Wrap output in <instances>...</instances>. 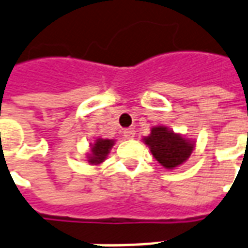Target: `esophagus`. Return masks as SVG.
Here are the masks:
<instances>
[{
  "label": "esophagus",
  "mask_w": 248,
  "mask_h": 248,
  "mask_svg": "<svg viewBox=\"0 0 248 248\" xmlns=\"http://www.w3.org/2000/svg\"><path fill=\"white\" fill-rule=\"evenodd\" d=\"M124 135L126 139H133L135 137V130L134 129H126L124 131Z\"/></svg>",
  "instance_id": "obj_1"
}]
</instances>
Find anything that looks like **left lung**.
I'll use <instances>...</instances> for the list:
<instances>
[{
    "label": "left lung",
    "mask_w": 248,
    "mask_h": 248,
    "mask_svg": "<svg viewBox=\"0 0 248 248\" xmlns=\"http://www.w3.org/2000/svg\"><path fill=\"white\" fill-rule=\"evenodd\" d=\"M144 143L161 166L168 170L183 164L193 151V143L175 134L164 126L152 127L151 134L144 138Z\"/></svg>",
    "instance_id": "obj_1"
}]
</instances>
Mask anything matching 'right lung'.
<instances>
[{
	"mask_svg": "<svg viewBox=\"0 0 248 248\" xmlns=\"http://www.w3.org/2000/svg\"><path fill=\"white\" fill-rule=\"evenodd\" d=\"M114 140L110 139H97L94 144H92V154L89 156V163L91 164H100L105 160L110 148L113 147Z\"/></svg>",
	"mask_w": 248,
	"mask_h": 248,
	"instance_id": "obj_1",
	"label": "right lung"
}]
</instances>
